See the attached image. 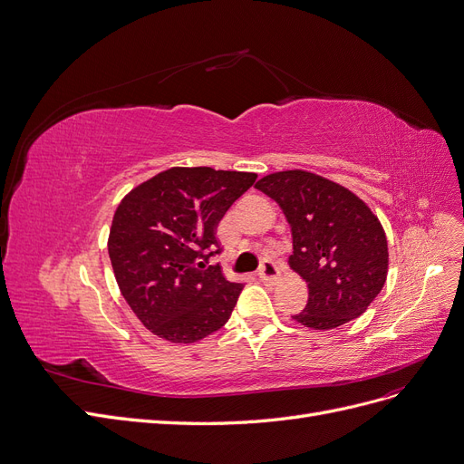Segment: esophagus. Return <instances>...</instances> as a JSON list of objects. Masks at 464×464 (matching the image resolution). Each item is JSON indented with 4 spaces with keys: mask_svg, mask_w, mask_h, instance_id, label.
Segmentation results:
<instances>
[{
    "mask_svg": "<svg viewBox=\"0 0 464 464\" xmlns=\"http://www.w3.org/2000/svg\"><path fill=\"white\" fill-rule=\"evenodd\" d=\"M258 276L264 283H276L281 276V271H279V266L273 260H264L258 269Z\"/></svg>",
    "mask_w": 464,
    "mask_h": 464,
    "instance_id": "1",
    "label": "esophagus"
}]
</instances>
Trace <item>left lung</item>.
<instances>
[{"label":"left lung","mask_w":464,"mask_h":464,"mask_svg":"<svg viewBox=\"0 0 464 464\" xmlns=\"http://www.w3.org/2000/svg\"><path fill=\"white\" fill-rule=\"evenodd\" d=\"M256 188L281 206L293 231L288 264L310 290L305 307L293 319L324 331L362 315L388 273L379 218L346 187L304 169L266 176Z\"/></svg>","instance_id":"left-lung-1"}]
</instances>
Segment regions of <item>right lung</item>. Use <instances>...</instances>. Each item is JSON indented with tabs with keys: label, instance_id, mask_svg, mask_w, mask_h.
<instances>
[{
	"label": "right lung",
	"instance_id": "obj_1",
	"mask_svg": "<svg viewBox=\"0 0 464 464\" xmlns=\"http://www.w3.org/2000/svg\"><path fill=\"white\" fill-rule=\"evenodd\" d=\"M248 171L169 168L116 208L109 258L122 296L157 336L191 344L231 317L243 283L208 266L221 254L218 221L256 181Z\"/></svg>",
	"mask_w": 464,
	"mask_h": 464
}]
</instances>
